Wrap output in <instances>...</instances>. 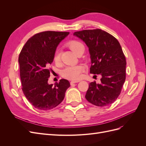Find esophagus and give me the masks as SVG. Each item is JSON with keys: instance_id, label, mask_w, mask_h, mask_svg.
I'll use <instances>...</instances> for the list:
<instances>
[{"instance_id": "obj_1", "label": "esophagus", "mask_w": 146, "mask_h": 146, "mask_svg": "<svg viewBox=\"0 0 146 146\" xmlns=\"http://www.w3.org/2000/svg\"><path fill=\"white\" fill-rule=\"evenodd\" d=\"M78 82H79V81H76V80H73V81H71L70 82V85H72V84H74V83H78Z\"/></svg>"}]
</instances>
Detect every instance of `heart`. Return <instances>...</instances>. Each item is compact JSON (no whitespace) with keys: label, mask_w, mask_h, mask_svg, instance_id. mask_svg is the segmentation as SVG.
<instances>
[{"label":"heart","mask_w":146,"mask_h":146,"mask_svg":"<svg viewBox=\"0 0 146 146\" xmlns=\"http://www.w3.org/2000/svg\"><path fill=\"white\" fill-rule=\"evenodd\" d=\"M66 45L77 55L81 51L85 50V47L83 44L76 39L68 41ZM53 61L56 64L60 63L61 55L58 50H56L54 52V55H53ZM84 69H85L84 66L80 64L68 66L62 70L61 75L64 78L69 79V80H77L81 78Z\"/></svg>","instance_id":"obj_1"}]
</instances>
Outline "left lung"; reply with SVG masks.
I'll list each match as a JSON object with an SVG mask.
<instances>
[{
	"instance_id": "obj_1",
	"label": "left lung",
	"mask_w": 146,
	"mask_h": 146,
	"mask_svg": "<svg viewBox=\"0 0 146 146\" xmlns=\"http://www.w3.org/2000/svg\"><path fill=\"white\" fill-rule=\"evenodd\" d=\"M89 48L90 73L102 76L100 83L91 82L85 98L98 107L111 105L120 95L126 78V58L117 39L101 29L74 33Z\"/></svg>"
}]
</instances>
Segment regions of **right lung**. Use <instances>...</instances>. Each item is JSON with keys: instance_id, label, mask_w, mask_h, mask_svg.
Masks as SVG:
<instances>
[{"instance_id": "obj_1", "label": "right lung", "mask_w": 146, "mask_h": 146, "mask_svg": "<svg viewBox=\"0 0 146 146\" xmlns=\"http://www.w3.org/2000/svg\"><path fill=\"white\" fill-rule=\"evenodd\" d=\"M69 33L54 31L38 33L29 39L20 52L18 61L22 90L38 110L46 111L58 106L70 86L65 79H61L54 86L47 83L56 48Z\"/></svg>"}]
</instances>
